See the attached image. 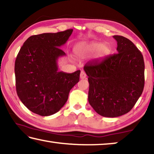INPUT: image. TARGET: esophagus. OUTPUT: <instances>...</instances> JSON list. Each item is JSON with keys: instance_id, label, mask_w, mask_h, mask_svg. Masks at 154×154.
<instances>
[{"instance_id": "esophagus-1", "label": "esophagus", "mask_w": 154, "mask_h": 154, "mask_svg": "<svg viewBox=\"0 0 154 154\" xmlns=\"http://www.w3.org/2000/svg\"><path fill=\"white\" fill-rule=\"evenodd\" d=\"M86 74H85V72L84 71H81V73H80V78L81 79H85L86 78Z\"/></svg>"}]
</instances>
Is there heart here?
<instances>
[{
	"label": "heart",
	"instance_id": "obj_1",
	"mask_svg": "<svg viewBox=\"0 0 154 154\" xmlns=\"http://www.w3.org/2000/svg\"><path fill=\"white\" fill-rule=\"evenodd\" d=\"M96 57L97 58H103L109 54L111 51V48L107 43H103L100 45L99 43H92L86 45H83L79 47L77 49L78 54H82V55H88L91 54L96 51Z\"/></svg>",
	"mask_w": 154,
	"mask_h": 154
}]
</instances>
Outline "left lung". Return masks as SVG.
<instances>
[{
    "mask_svg": "<svg viewBox=\"0 0 154 154\" xmlns=\"http://www.w3.org/2000/svg\"><path fill=\"white\" fill-rule=\"evenodd\" d=\"M117 53L101 61L86 63L88 101L98 114L116 118L131 110L144 88L143 57L131 41L115 35Z\"/></svg>",
    "mask_w": 154,
    "mask_h": 154,
    "instance_id": "8db88e82",
    "label": "left lung"
}]
</instances>
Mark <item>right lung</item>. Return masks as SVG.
Wrapping results in <instances>:
<instances>
[{"label":"right lung","instance_id":"add662e5","mask_svg":"<svg viewBox=\"0 0 154 154\" xmlns=\"http://www.w3.org/2000/svg\"><path fill=\"white\" fill-rule=\"evenodd\" d=\"M72 32L30 36L24 43L15 62V86L22 103L33 113L49 116L60 111L68 100L70 90L79 82L80 71H58L57 61L66 55L60 47Z\"/></svg>","mask_w":154,"mask_h":154}]
</instances>
